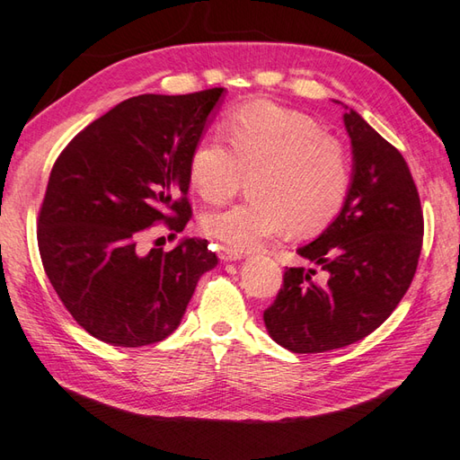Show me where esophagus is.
Returning a JSON list of instances; mask_svg holds the SVG:
<instances>
[{
	"label": "esophagus",
	"mask_w": 460,
	"mask_h": 460,
	"mask_svg": "<svg viewBox=\"0 0 460 460\" xmlns=\"http://www.w3.org/2000/svg\"><path fill=\"white\" fill-rule=\"evenodd\" d=\"M219 256H221V261H241L244 254L239 249H233V247H227V244H221Z\"/></svg>",
	"instance_id": "obj_1"
}]
</instances>
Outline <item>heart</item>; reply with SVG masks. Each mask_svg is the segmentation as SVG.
I'll use <instances>...</instances> for the list:
<instances>
[{"mask_svg": "<svg viewBox=\"0 0 460 460\" xmlns=\"http://www.w3.org/2000/svg\"><path fill=\"white\" fill-rule=\"evenodd\" d=\"M219 137L199 138L188 158V178L198 194L221 204L252 176L247 204L201 217L209 237L249 251L288 231H323L343 209L350 190V160L337 138L314 117L272 102L234 108Z\"/></svg>", "mask_w": 460, "mask_h": 460, "instance_id": "1", "label": "heart"}]
</instances>
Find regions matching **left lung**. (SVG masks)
<instances>
[{
	"label": "left lung",
	"mask_w": 460,
	"mask_h": 460,
	"mask_svg": "<svg viewBox=\"0 0 460 460\" xmlns=\"http://www.w3.org/2000/svg\"><path fill=\"white\" fill-rule=\"evenodd\" d=\"M352 181L343 209L319 237L297 249L325 272L286 269L264 325L292 352L357 343L396 309L418 270L423 211L403 156L357 111L345 113Z\"/></svg>",
	"instance_id": "left-lung-1"
}]
</instances>
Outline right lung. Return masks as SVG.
<instances>
[{
  "instance_id": "obj_1",
  "label": "right lung",
  "mask_w": 460,
  "mask_h": 460,
  "mask_svg": "<svg viewBox=\"0 0 460 460\" xmlns=\"http://www.w3.org/2000/svg\"><path fill=\"white\" fill-rule=\"evenodd\" d=\"M221 93L125 100L74 137L50 170L39 211L40 261L68 314L103 343L166 339L199 276L217 264L206 239L146 254L138 241L155 223L172 233L188 226V158Z\"/></svg>"
}]
</instances>
